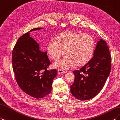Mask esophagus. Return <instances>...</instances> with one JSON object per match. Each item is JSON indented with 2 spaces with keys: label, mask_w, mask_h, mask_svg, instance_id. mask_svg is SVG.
I'll return each instance as SVG.
<instances>
[{
  "label": "esophagus",
  "mask_w": 120,
  "mask_h": 120,
  "mask_svg": "<svg viewBox=\"0 0 120 120\" xmlns=\"http://www.w3.org/2000/svg\"><path fill=\"white\" fill-rule=\"evenodd\" d=\"M58 73L59 74H64L67 73V71H65L63 69H59L58 71Z\"/></svg>",
  "instance_id": "34e87169"
}]
</instances>
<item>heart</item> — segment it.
Listing matches in <instances>:
<instances>
[{
    "label": "heart",
    "mask_w": 120,
    "mask_h": 120,
    "mask_svg": "<svg viewBox=\"0 0 120 120\" xmlns=\"http://www.w3.org/2000/svg\"><path fill=\"white\" fill-rule=\"evenodd\" d=\"M47 45L49 56L57 61L65 53L66 56L54 64L56 67L68 69L77 65L86 64L93 56L95 43L94 38L88 34H82L71 30L59 33Z\"/></svg>",
    "instance_id": "1"
}]
</instances>
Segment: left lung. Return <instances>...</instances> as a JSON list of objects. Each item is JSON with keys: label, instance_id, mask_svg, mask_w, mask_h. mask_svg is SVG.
<instances>
[{"label": "left lung", "instance_id": "8db88e82", "mask_svg": "<svg viewBox=\"0 0 120 120\" xmlns=\"http://www.w3.org/2000/svg\"><path fill=\"white\" fill-rule=\"evenodd\" d=\"M111 62L109 47L100 39L91 60L80 70L73 71L75 77L71 86L72 94L81 101L91 99L98 94L110 74Z\"/></svg>", "mask_w": 120, "mask_h": 120}]
</instances>
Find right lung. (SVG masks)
I'll return each instance as SVG.
<instances>
[{
  "label": "right lung",
  "instance_id": "right-lung-1",
  "mask_svg": "<svg viewBox=\"0 0 120 120\" xmlns=\"http://www.w3.org/2000/svg\"><path fill=\"white\" fill-rule=\"evenodd\" d=\"M43 29L31 30L18 39L12 51V66L15 79L25 93L36 99L51 93L56 69L48 70L51 64L46 52H42L30 32Z\"/></svg>",
  "mask_w": 120,
  "mask_h": 120
}]
</instances>
